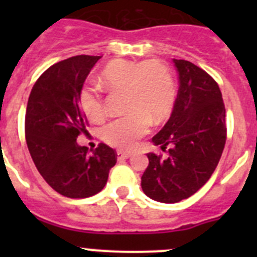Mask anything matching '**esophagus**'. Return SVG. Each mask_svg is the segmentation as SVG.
Here are the masks:
<instances>
[{
	"mask_svg": "<svg viewBox=\"0 0 257 257\" xmlns=\"http://www.w3.org/2000/svg\"><path fill=\"white\" fill-rule=\"evenodd\" d=\"M133 156L131 153H127V152H117V158L118 160H127Z\"/></svg>",
	"mask_w": 257,
	"mask_h": 257,
	"instance_id": "obj_1",
	"label": "esophagus"
}]
</instances>
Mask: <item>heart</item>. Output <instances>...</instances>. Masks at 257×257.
Segmentation results:
<instances>
[{
  "mask_svg": "<svg viewBox=\"0 0 257 257\" xmlns=\"http://www.w3.org/2000/svg\"><path fill=\"white\" fill-rule=\"evenodd\" d=\"M99 82L108 90H124L126 115L109 122L101 136L114 148L133 149L149 130V123L160 124L174 108L175 87L170 70L157 60L144 63L114 61L106 65ZM81 108L91 121L104 117L100 95L85 88L79 95Z\"/></svg>",
  "mask_w": 257,
  "mask_h": 257,
  "instance_id": "heart-1",
  "label": "heart"
}]
</instances>
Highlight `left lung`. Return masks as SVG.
Masks as SVG:
<instances>
[{"label": "left lung", "mask_w": 257, "mask_h": 257, "mask_svg": "<svg viewBox=\"0 0 257 257\" xmlns=\"http://www.w3.org/2000/svg\"><path fill=\"white\" fill-rule=\"evenodd\" d=\"M179 90L171 117L153 136L169 156L148 153L143 192L154 201L176 203L189 198L211 178L226 140L225 106L215 79L188 60L174 59Z\"/></svg>", "instance_id": "obj_1"}]
</instances>
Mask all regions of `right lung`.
<instances>
[{
  "instance_id": "obj_1",
  "label": "right lung",
  "mask_w": 257,
  "mask_h": 257,
  "mask_svg": "<svg viewBox=\"0 0 257 257\" xmlns=\"http://www.w3.org/2000/svg\"><path fill=\"white\" fill-rule=\"evenodd\" d=\"M100 56L77 55L51 65L32 88L26 113V140L36 167L52 189L68 198H87L105 187L117 153L106 144H77L86 133L79 95Z\"/></svg>"
}]
</instances>
